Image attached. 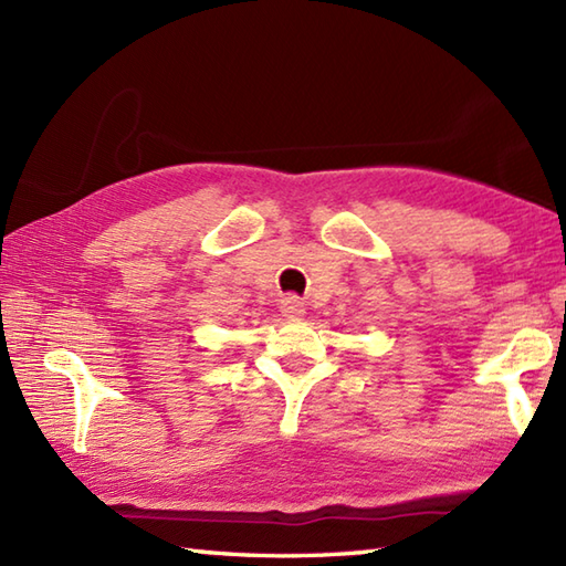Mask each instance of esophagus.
I'll use <instances>...</instances> for the list:
<instances>
[{
	"mask_svg": "<svg viewBox=\"0 0 566 566\" xmlns=\"http://www.w3.org/2000/svg\"><path fill=\"white\" fill-rule=\"evenodd\" d=\"M304 302L298 296H286V298H282V314L286 316V318H298V316H304Z\"/></svg>",
	"mask_w": 566,
	"mask_h": 566,
	"instance_id": "1",
	"label": "esophagus"
}]
</instances>
